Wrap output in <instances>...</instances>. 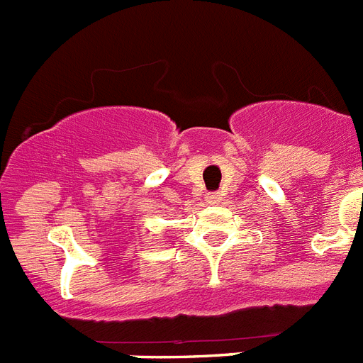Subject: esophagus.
Here are the masks:
<instances>
[{"instance_id": "34e87169", "label": "esophagus", "mask_w": 363, "mask_h": 363, "mask_svg": "<svg viewBox=\"0 0 363 363\" xmlns=\"http://www.w3.org/2000/svg\"><path fill=\"white\" fill-rule=\"evenodd\" d=\"M220 199H222V197L218 196V194H214V191H212V194H207V197H205V201H207L208 205H218Z\"/></svg>"}]
</instances>
